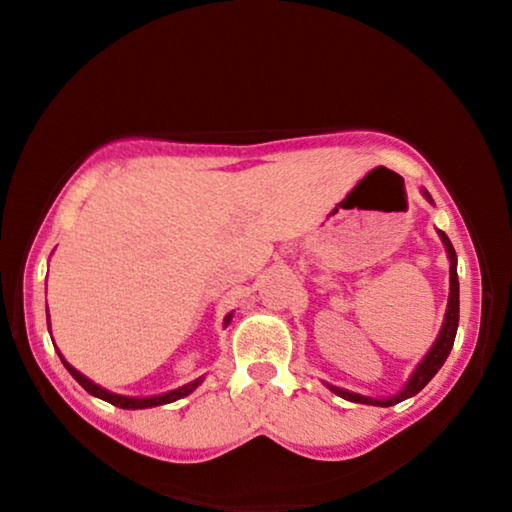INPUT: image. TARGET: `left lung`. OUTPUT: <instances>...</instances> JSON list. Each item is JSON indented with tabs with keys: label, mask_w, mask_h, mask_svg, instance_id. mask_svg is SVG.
Instances as JSON below:
<instances>
[{
	"label": "left lung",
	"mask_w": 512,
	"mask_h": 512,
	"mask_svg": "<svg viewBox=\"0 0 512 512\" xmlns=\"http://www.w3.org/2000/svg\"><path fill=\"white\" fill-rule=\"evenodd\" d=\"M422 194L429 203H433L427 189H422ZM438 235H440V239H443V244L447 248V257H449V302H447L445 320H443V327H440V334H438L436 343L431 345L427 357H424L418 363V368L413 370V375L409 377V381H406V386L397 395L388 397V400H375V397H366V395H359V393L345 391V388L327 384L329 391L343 397V400L359 402V404H372V406H393L397 402H404V400H409V397L418 395L422 388L433 379V375H436V372L443 368V363L447 361L449 352H452V345H454V339H456V329H458V273H456V250L452 246V241H449V237L445 235L443 230H438Z\"/></svg>",
	"instance_id": "left-lung-1"
}]
</instances>
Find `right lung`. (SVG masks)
Listing matches in <instances>:
<instances>
[{
    "mask_svg": "<svg viewBox=\"0 0 512 512\" xmlns=\"http://www.w3.org/2000/svg\"><path fill=\"white\" fill-rule=\"evenodd\" d=\"M230 320H232V314L225 316L223 325L228 327ZM58 357H60V361H63V366L69 370V375H72L76 381H79V384L85 388V391H88L94 397H99V400H103V402H110L112 406H119V409H151V406L176 402V400H180V397H185V395L192 393L194 388H198V384H201V381H203V377H198V379L192 381V384H185V386L176 388V391H169V393H162V395H153V397H126V395L110 393V391H106V388H101L99 384H94L92 379H88L85 375H81L79 370L69 366V363L63 359V354H60V352H58Z\"/></svg>",
    "mask_w": 512,
    "mask_h": 512,
    "instance_id": "1",
    "label": "right lung"
}]
</instances>
